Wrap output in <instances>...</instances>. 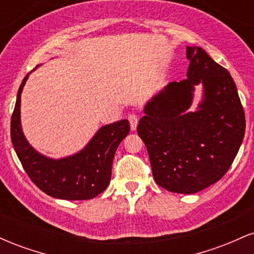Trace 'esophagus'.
I'll return each instance as SVG.
<instances>
[{
  "label": "esophagus",
  "instance_id": "obj_1",
  "mask_svg": "<svg viewBox=\"0 0 254 254\" xmlns=\"http://www.w3.org/2000/svg\"><path fill=\"white\" fill-rule=\"evenodd\" d=\"M127 119H129L130 122L131 130L135 131L137 127V124H138V117H137V115H135V113H130V115L127 116Z\"/></svg>",
  "mask_w": 254,
  "mask_h": 254
}]
</instances>
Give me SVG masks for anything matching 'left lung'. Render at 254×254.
Returning <instances> with one entry per match:
<instances>
[{"label": "left lung", "mask_w": 254, "mask_h": 254, "mask_svg": "<svg viewBox=\"0 0 254 254\" xmlns=\"http://www.w3.org/2000/svg\"><path fill=\"white\" fill-rule=\"evenodd\" d=\"M188 78L171 82L145 105L137 132L147 147L154 180L176 193H196L222 178L244 139L245 112L226 68L198 46H188ZM203 100L188 113L194 86Z\"/></svg>", "instance_id": "left-lung-1"}]
</instances>
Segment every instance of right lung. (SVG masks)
Listing matches in <instances>:
<instances>
[{
	"label": "right lung",
	"mask_w": 254,
	"mask_h": 254,
	"mask_svg": "<svg viewBox=\"0 0 254 254\" xmlns=\"http://www.w3.org/2000/svg\"><path fill=\"white\" fill-rule=\"evenodd\" d=\"M27 78L26 75L17 90L10 121L11 143L25 172L40 190L51 197L68 200L97 197L109 186L113 157L119 143L129 133V121L105 125L80 153L60 160L49 159L31 147L21 129L20 103Z\"/></svg>",
	"instance_id": "obj_1"
}]
</instances>
